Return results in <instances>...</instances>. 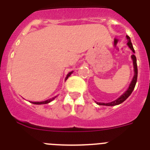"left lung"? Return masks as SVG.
Segmentation results:
<instances>
[{"mask_svg": "<svg viewBox=\"0 0 150 150\" xmlns=\"http://www.w3.org/2000/svg\"><path fill=\"white\" fill-rule=\"evenodd\" d=\"M127 40H128V46H129V48L132 50L134 53V47L132 46V43L131 42V39L128 36H126ZM132 59L133 60V64H134V77L132 79V82L130 83V86L128 87V90H127L125 92L123 95H122L119 98L116 99V100H113L112 102H110V103H100V102H97V104H98V105H104V106H116L118 105V104H122L123 101L126 100L128 98V97L130 96V95L132 93V91H133L134 88L135 87V85H136V83H137V59H136V56L134 55H132Z\"/></svg>", "mask_w": 150, "mask_h": 150, "instance_id": "left-lung-1", "label": "left lung"}]
</instances>
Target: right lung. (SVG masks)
Listing matches in <instances>:
<instances>
[{
  "label": "right lung",
  "instance_id": "right-lung-1",
  "mask_svg": "<svg viewBox=\"0 0 150 150\" xmlns=\"http://www.w3.org/2000/svg\"><path fill=\"white\" fill-rule=\"evenodd\" d=\"M72 73H73V71H72V72L68 73V74H67V76H66V78H65V80H67V78H68L69 76H71V74H72ZM55 98H56V96H55V98H52L49 99V100H44V101H41V102H31V103H32V104H48V103H50V102H51L52 100H54V99H55Z\"/></svg>",
  "mask_w": 150,
  "mask_h": 150
}]
</instances>
